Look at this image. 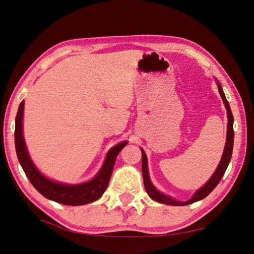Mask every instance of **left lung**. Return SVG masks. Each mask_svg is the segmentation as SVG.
<instances>
[{
    "mask_svg": "<svg viewBox=\"0 0 254 254\" xmlns=\"http://www.w3.org/2000/svg\"><path fill=\"white\" fill-rule=\"evenodd\" d=\"M215 81L217 83V88L218 92L220 94V97L224 102V105L227 109V117H228V125H227V137H226V144H225V148L224 152H222L221 159L219 161V164L216 167V170L213 173L211 176V178L207 180L203 186L198 189L194 195L191 196L190 199L187 201H179L177 199L173 198L172 196H168L162 191H160L155 186H153L150 177H149V172H148V163H147V156H146L145 151L143 148H141L142 151V173H143V180H144V187L146 191H147L148 196L152 199V200L158 201L160 203L167 204V205H188L190 203H194L196 201L202 200L203 198H205L207 195H209L211 191L217 187V184L221 180L222 176H224L227 167L231 161L232 157V151H233V144H234V130H233V115L231 112V108H230V105L227 101L226 95L224 93V90H222V87L220 82L217 80V78H215Z\"/></svg>",
    "mask_w": 254,
    "mask_h": 254,
    "instance_id": "8db88e82",
    "label": "left lung"
}]
</instances>
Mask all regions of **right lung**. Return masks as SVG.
<instances>
[{"label": "right lung", "mask_w": 254, "mask_h": 254, "mask_svg": "<svg viewBox=\"0 0 254 254\" xmlns=\"http://www.w3.org/2000/svg\"><path fill=\"white\" fill-rule=\"evenodd\" d=\"M23 112L24 101L21 102L16 117L14 144L19 162L33 187L45 198L65 205H83L101 198L109 184L119 152L128 144V141L120 142L108 150L102 167L91 180L76 184L58 182L43 175L30 158L23 134Z\"/></svg>", "instance_id": "obj_1"}]
</instances>
